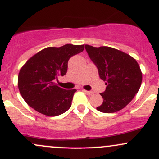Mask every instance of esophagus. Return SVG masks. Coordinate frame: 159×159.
Here are the masks:
<instances>
[{
	"label": "esophagus",
	"instance_id": "1",
	"mask_svg": "<svg viewBox=\"0 0 159 159\" xmlns=\"http://www.w3.org/2000/svg\"><path fill=\"white\" fill-rule=\"evenodd\" d=\"M83 91H84V93H86L87 94H89V95H91V94H94V92L93 91H86V90H83Z\"/></svg>",
	"mask_w": 159,
	"mask_h": 159
}]
</instances>
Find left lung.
Masks as SVG:
<instances>
[{
  "mask_svg": "<svg viewBox=\"0 0 159 159\" xmlns=\"http://www.w3.org/2000/svg\"><path fill=\"white\" fill-rule=\"evenodd\" d=\"M89 57L98 70L99 77L106 81V89L100 93L103 103L97 110L114 113L124 108L139 91L142 73L134 58L113 48H95L85 44Z\"/></svg>",
  "mask_w": 159,
  "mask_h": 159,
  "instance_id": "8db88e82",
  "label": "left lung"
}]
</instances>
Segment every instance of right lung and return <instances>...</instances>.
Masks as SVG:
<instances>
[{
	"instance_id": "right-lung-1",
	"label": "right lung",
	"mask_w": 159,
	"mask_h": 159,
	"mask_svg": "<svg viewBox=\"0 0 159 159\" xmlns=\"http://www.w3.org/2000/svg\"><path fill=\"white\" fill-rule=\"evenodd\" d=\"M84 48V44H68L46 48L32 56L21 68L17 80L19 91L26 103L47 116H57L69 109L76 89H61L54 80L67 73L70 57Z\"/></svg>"
}]
</instances>
